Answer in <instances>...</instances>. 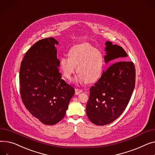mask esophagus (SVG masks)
<instances>
[{"label":"esophagus","instance_id":"obj_1","mask_svg":"<svg viewBox=\"0 0 155 155\" xmlns=\"http://www.w3.org/2000/svg\"><path fill=\"white\" fill-rule=\"evenodd\" d=\"M75 95H78L80 94L81 92H82V90L81 89H78V88H75Z\"/></svg>","mask_w":155,"mask_h":155}]
</instances>
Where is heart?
<instances>
[{"label": "heart", "instance_id": "obj_1", "mask_svg": "<svg viewBox=\"0 0 155 155\" xmlns=\"http://www.w3.org/2000/svg\"><path fill=\"white\" fill-rule=\"evenodd\" d=\"M68 57L64 56L59 60V68L63 76L71 79L75 72L79 74L77 80L80 83H94L101 77L104 67V57L101 51L88 44L72 47Z\"/></svg>", "mask_w": 155, "mask_h": 155}]
</instances>
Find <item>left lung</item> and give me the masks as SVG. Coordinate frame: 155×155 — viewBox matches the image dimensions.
<instances>
[{"label":"left lung","mask_w":155,"mask_h":155,"mask_svg":"<svg viewBox=\"0 0 155 155\" xmlns=\"http://www.w3.org/2000/svg\"><path fill=\"white\" fill-rule=\"evenodd\" d=\"M105 44V62L119 61L104 71L101 77L90 88L87 115L93 123L99 126L110 124L122 114L135 85V68L132 61L125 60L126 51L110 42Z\"/></svg>","instance_id":"left-lung-1"}]
</instances>
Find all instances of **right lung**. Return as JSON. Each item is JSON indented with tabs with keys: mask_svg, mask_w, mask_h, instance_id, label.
I'll return each mask as SVG.
<instances>
[{
	"mask_svg": "<svg viewBox=\"0 0 155 155\" xmlns=\"http://www.w3.org/2000/svg\"><path fill=\"white\" fill-rule=\"evenodd\" d=\"M54 38L38 40L26 52L20 68V96L25 108L45 125H53L66 113L75 90L61 79Z\"/></svg>",
	"mask_w": 155,
	"mask_h": 155,
	"instance_id": "add662e5",
	"label": "right lung"
}]
</instances>
